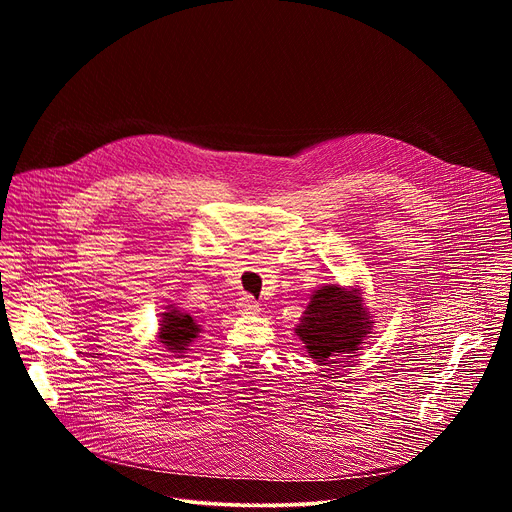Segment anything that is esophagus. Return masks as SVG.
Here are the masks:
<instances>
[{
	"instance_id": "1",
	"label": "esophagus",
	"mask_w": 512,
	"mask_h": 512,
	"mask_svg": "<svg viewBox=\"0 0 512 512\" xmlns=\"http://www.w3.org/2000/svg\"><path fill=\"white\" fill-rule=\"evenodd\" d=\"M239 312L241 314H257L259 312V304L253 300V296H243L239 300Z\"/></svg>"
}]
</instances>
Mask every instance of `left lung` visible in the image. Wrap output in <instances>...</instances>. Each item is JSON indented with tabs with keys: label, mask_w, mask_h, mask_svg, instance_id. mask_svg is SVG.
<instances>
[{
	"label": "left lung",
	"mask_w": 512,
	"mask_h": 512,
	"mask_svg": "<svg viewBox=\"0 0 512 512\" xmlns=\"http://www.w3.org/2000/svg\"><path fill=\"white\" fill-rule=\"evenodd\" d=\"M302 324L296 328L312 358L322 364L334 362L338 352L358 350L371 322L362 308L358 291H344L338 285H324L316 291Z\"/></svg>",
	"instance_id": "obj_1"
}]
</instances>
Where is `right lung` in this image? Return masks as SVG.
<instances>
[{
	"mask_svg": "<svg viewBox=\"0 0 512 512\" xmlns=\"http://www.w3.org/2000/svg\"><path fill=\"white\" fill-rule=\"evenodd\" d=\"M198 332H200V328L192 316L180 314L178 310H170V312L162 314L160 342L170 352H184L188 348V344L196 338Z\"/></svg>",
	"mask_w": 512,
	"mask_h": 512,
	"instance_id": "1",
	"label": "right lung"
}]
</instances>
